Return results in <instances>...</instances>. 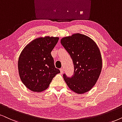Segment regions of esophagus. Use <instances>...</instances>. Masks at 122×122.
<instances>
[{
  "mask_svg": "<svg viewBox=\"0 0 122 122\" xmlns=\"http://www.w3.org/2000/svg\"><path fill=\"white\" fill-rule=\"evenodd\" d=\"M64 67H61V69H60V71H61V73L62 74L63 72H64Z\"/></svg>",
  "mask_w": 122,
  "mask_h": 122,
  "instance_id": "esophagus-1",
  "label": "esophagus"
}]
</instances>
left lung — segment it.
I'll list each match as a JSON object with an SVG mask.
<instances>
[{
  "label": "left lung",
  "instance_id": "left-lung-1",
  "mask_svg": "<svg viewBox=\"0 0 122 122\" xmlns=\"http://www.w3.org/2000/svg\"><path fill=\"white\" fill-rule=\"evenodd\" d=\"M73 62L72 76H63L68 87L78 94L84 93L97 82L102 69V58L96 43L86 35L74 34L61 40Z\"/></svg>",
  "mask_w": 122,
  "mask_h": 122
}]
</instances>
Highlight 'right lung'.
Returning a JSON list of instances; mask_svg holds the SVG:
<instances>
[{
  "label": "right lung",
  "mask_w": 122,
  "mask_h": 122,
  "mask_svg": "<svg viewBox=\"0 0 122 122\" xmlns=\"http://www.w3.org/2000/svg\"><path fill=\"white\" fill-rule=\"evenodd\" d=\"M58 37L36 38L24 48L18 62L21 81L33 92L43 91L53 78L60 72L55 67L51 52L57 43Z\"/></svg>",
  "instance_id": "obj_1"
}]
</instances>
